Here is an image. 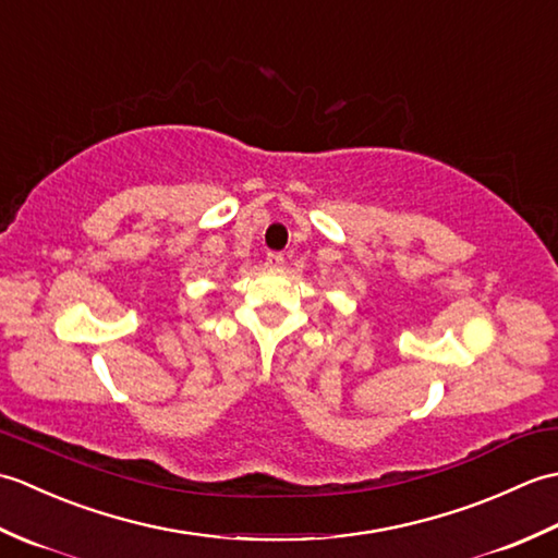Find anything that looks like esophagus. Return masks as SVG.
I'll return each instance as SVG.
<instances>
[{"mask_svg":"<svg viewBox=\"0 0 558 558\" xmlns=\"http://www.w3.org/2000/svg\"><path fill=\"white\" fill-rule=\"evenodd\" d=\"M282 264H286V256H282L280 252H268V256H266L268 268H282Z\"/></svg>","mask_w":558,"mask_h":558,"instance_id":"obj_1","label":"esophagus"}]
</instances>
